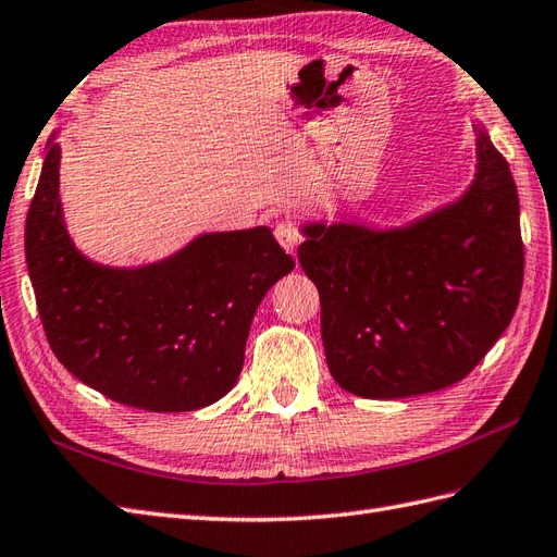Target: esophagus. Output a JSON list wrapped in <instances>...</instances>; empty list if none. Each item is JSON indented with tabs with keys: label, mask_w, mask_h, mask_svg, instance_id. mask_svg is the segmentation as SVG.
<instances>
[{
	"label": "esophagus",
	"mask_w": 557,
	"mask_h": 557,
	"mask_svg": "<svg viewBox=\"0 0 557 557\" xmlns=\"http://www.w3.org/2000/svg\"><path fill=\"white\" fill-rule=\"evenodd\" d=\"M275 237H277V242H280L284 251L296 256V247L301 245V233H298L292 223H280L275 227Z\"/></svg>",
	"instance_id": "obj_1"
}]
</instances>
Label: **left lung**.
I'll return each instance as SVG.
<instances>
[{
    "label": "left lung",
    "instance_id": "obj_1",
    "mask_svg": "<svg viewBox=\"0 0 557 557\" xmlns=\"http://www.w3.org/2000/svg\"><path fill=\"white\" fill-rule=\"evenodd\" d=\"M478 132L468 190L403 227L306 223L298 247L322 306L326 364L374 400L435 393L473 372L512 320L524 275L518 188Z\"/></svg>",
    "mask_w": 557,
    "mask_h": 557
}]
</instances>
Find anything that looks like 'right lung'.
Returning <instances> with one entry per match:
<instances>
[{
    "label": "right lung",
    "mask_w": 557,
    "mask_h": 557,
    "mask_svg": "<svg viewBox=\"0 0 557 557\" xmlns=\"http://www.w3.org/2000/svg\"><path fill=\"white\" fill-rule=\"evenodd\" d=\"M49 143L25 221V261L49 346L70 374L146 411L202 409L245 364L253 312L294 259L265 225L205 233L169 259L110 268L70 239Z\"/></svg>",
    "instance_id": "right-lung-1"
}]
</instances>
